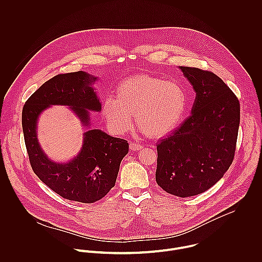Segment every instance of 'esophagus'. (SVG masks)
I'll return each mask as SVG.
<instances>
[{
    "label": "esophagus",
    "instance_id": "esophagus-1",
    "mask_svg": "<svg viewBox=\"0 0 262 262\" xmlns=\"http://www.w3.org/2000/svg\"><path fill=\"white\" fill-rule=\"evenodd\" d=\"M129 147H130V149L133 150V151H135V150H140L142 147H143V145H141V144H138V143H134V142H131L130 144H129Z\"/></svg>",
    "mask_w": 262,
    "mask_h": 262
}]
</instances>
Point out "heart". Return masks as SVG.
<instances>
[{"label":"heart","instance_id":"1","mask_svg":"<svg viewBox=\"0 0 262 262\" xmlns=\"http://www.w3.org/2000/svg\"><path fill=\"white\" fill-rule=\"evenodd\" d=\"M186 106L184 89L176 81L138 75L123 81L117 98L108 96L102 101V115L113 134L131 130L136 122L151 138H161L179 123Z\"/></svg>","mask_w":262,"mask_h":262}]
</instances>
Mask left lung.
I'll return each instance as SVG.
<instances>
[{"label": "left lung", "mask_w": 262, "mask_h": 262, "mask_svg": "<svg viewBox=\"0 0 262 262\" xmlns=\"http://www.w3.org/2000/svg\"><path fill=\"white\" fill-rule=\"evenodd\" d=\"M196 94L191 115L157 144L155 180L168 193H202L223 178L233 162L240 104L212 72L180 67Z\"/></svg>", "instance_id": "obj_1"}]
</instances>
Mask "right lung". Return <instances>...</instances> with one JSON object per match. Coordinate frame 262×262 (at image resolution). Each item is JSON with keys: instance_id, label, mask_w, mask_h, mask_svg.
<instances>
[{"instance_id": "1", "label": "right lung", "mask_w": 262, "mask_h": 262, "mask_svg": "<svg viewBox=\"0 0 262 262\" xmlns=\"http://www.w3.org/2000/svg\"><path fill=\"white\" fill-rule=\"evenodd\" d=\"M96 79L81 71L55 75L31 95L22 111L25 145L35 174L63 199L84 204L103 199L115 186L120 163L129 150L128 142L99 129L89 130L75 158L57 163L41 149L36 128L39 115L50 105L72 107L81 124L89 126L88 110L100 112L102 109L92 86Z\"/></svg>"}]
</instances>
